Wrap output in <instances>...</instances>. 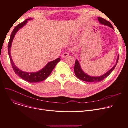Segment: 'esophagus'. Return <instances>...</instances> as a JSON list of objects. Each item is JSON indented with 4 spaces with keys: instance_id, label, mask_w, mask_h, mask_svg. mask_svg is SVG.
<instances>
[{
    "instance_id": "1",
    "label": "esophagus",
    "mask_w": 128,
    "mask_h": 128,
    "mask_svg": "<svg viewBox=\"0 0 128 128\" xmlns=\"http://www.w3.org/2000/svg\"><path fill=\"white\" fill-rule=\"evenodd\" d=\"M69 56V53L68 52H64L63 54H62V58H65L66 57H68Z\"/></svg>"
}]
</instances>
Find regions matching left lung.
Returning a JSON list of instances; mask_svg holds the SVG:
<instances>
[{"instance_id": "1", "label": "left lung", "mask_w": 128, "mask_h": 128, "mask_svg": "<svg viewBox=\"0 0 128 128\" xmlns=\"http://www.w3.org/2000/svg\"><path fill=\"white\" fill-rule=\"evenodd\" d=\"M98 20L99 21L100 23V24H102L104 25L108 26L114 29V28L112 24L108 21L105 20L103 18H98ZM119 56L117 58V60L116 62V65L114 66L113 68L110 70L108 72H107L106 74H105L104 75L100 76V77H91L90 76H89L88 75H86V73L84 72V71L82 70L81 66L80 65V64L79 62L77 60H76V62H75V65L74 67V72L76 76V77L79 78V79L82 80V81L86 82H100L102 81V80H104L105 78H106L107 76H108L110 75V74L115 69V67L116 66V65L118 62V60H119Z\"/></svg>"}]
</instances>
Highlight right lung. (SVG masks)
Listing matches in <instances>:
<instances>
[{"instance_id": "right-lung-1", "label": "right lung", "mask_w": 128, "mask_h": 128, "mask_svg": "<svg viewBox=\"0 0 128 128\" xmlns=\"http://www.w3.org/2000/svg\"><path fill=\"white\" fill-rule=\"evenodd\" d=\"M31 20V18L26 19L25 21L23 22L22 23L19 24L17 25L14 29L13 30V32L11 33V37L9 40L8 46V54L9 57L10 58V61L12 64V67L13 68V70L15 72L16 75H18L20 77H21L22 79H24L25 81L28 82H38L44 81V80L48 78L50 75L51 74L52 70L54 68L56 64L60 61V58H58L54 60H53L52 62H49L47 65L44 67V68L42 70L38 71V72H24L18 69L16 66L14 62L12 60L11 54H10V49L12 45V42H13V40L14 39V37L16 34V33L18 32V30L21 29L27 23L28 20Z\"/></svg>"}]
</instances>
